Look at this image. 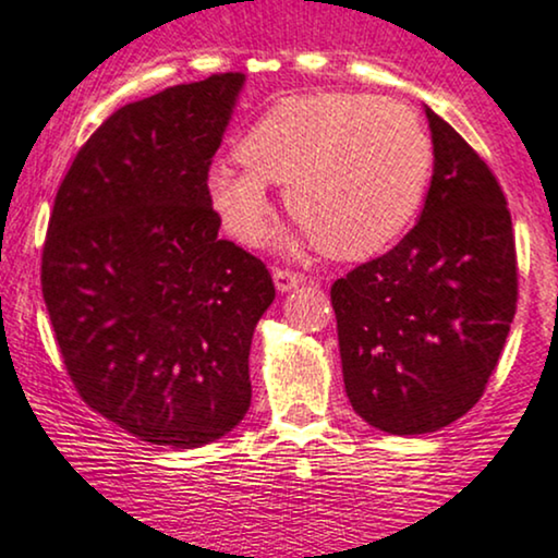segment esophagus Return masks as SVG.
<instances>
[{
	"mask_svg": "<svg viewBox=\"0 0 558 558\" xmlns=\"http://www.w3.org/2000/svg\"><path fill=\"white\" fill-rule=\"evenodd\" d=\"M274 284H277L279 292H290L298 284H303V277L298 271H290V268H274Z\"/></svg>",
	"mask_w": 558,
	"mask_h": 558,
	"instance_id": "34e87169",
	"label": "esophagus"
}]
</instances>
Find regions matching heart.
<instances>
[{
	"label": "heart",
	"instance_id": "b5f03b06",
	"mask_svg": "<svg viewBox=\"0 0 558 558\" xmlns=\"http://www.w3.org/2000/svg\"><path fill=\"white\" fill-rule=\"evenodd\" d=\"M245 169L216 163L208 201L227 232L258 245L271 225L266 185L331 258L391 245L421 208L434 146L408 104L365 94H307L274 104L238 148Z\"/></svg>",
	"mask_w": 558,
	"mask_h": 558
}]
</instances>
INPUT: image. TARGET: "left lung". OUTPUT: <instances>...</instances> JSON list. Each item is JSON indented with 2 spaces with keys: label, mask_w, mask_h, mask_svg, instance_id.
<instances>
[{
  "label": "left lung",
  "mask_w": 558,
  "mask_h": 558,
  "mask_svg": "<svg viewBox=\"0 0 558 558\" xmlns=\"http://www.w3.org/2000/svg\"><path fill=\"white\" fill-rule=\"evenodd\" d=\"M425 117L434 177L421 219L331 287L352 410L395 436L430 434L475 408L517 311L499 180L449 122L428 107Z\"/></svg>",
  "instance_id": "obj_1"
}]
</instances>
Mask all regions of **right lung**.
<instances>
[{"mask_svg":"<svg viewBox=\"0 0 558 558\" xmlns=\"http://www.w3.org/2000/svg\"><path fill=\"white\" fill-rule=\"evenodd\" d=\"M245 75L117 109L57 190L41 290L77 395L154 447L195 449L251 408L247 355L274 303L264 260L219 240L208 169Z\"/></svg>","mask_w":558,"mask_h":558,"instance_id":"right-lung-1","label":"right lung"}]
</instances>
